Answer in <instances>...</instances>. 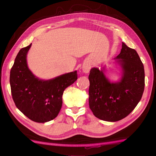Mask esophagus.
<instances>
[{
	"mask_svg": "<svg viewBox=\"0 0 156 156\" xmlns=\"http://www.w3.org/2000/svg\"><path fill=\"white\" fill-rule=\"evenodd\" d=\"M90 68H91L90 64V63H88V62L84 63L83 65V67H82L83 72L85 73H88L90 72Z\"/></svg>",
	"mask_w": 156,
	"mask_h": 156,
	"instance_id": "34e87169",
	"label": "esophagus"
}]
</instances>
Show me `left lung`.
I'll use <instances>...</instances> for the list:
<instances>
[{
    "label": "left lung",
    "mask_w": 156,
    "mask_h": 156,
    "mask_svg": "<svg viewBox=\"0 0 156 156\" xmlns=\"http://www.w3.org/2000/svg\"><path fill=\"white\" fill-rule=\"evenodd\" d=\"M118 59L122 69L120 81L111 83L104 68H93L88 76L89 107L98 119L116 122L129 115L141 100L144 89V69L136 51L122 42Z\"/></svg>",
    "instance_id": "obj_1"
}]
</instances>
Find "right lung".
I'll return each mask as SVG.
<instances>
[{"label":"right lung","instance_id":"1","mask_svg":"<svg viewBox=\"0 0 156 156\" xmlns=\"http://www.w3.org/2000/svg\"><path fill=\"white\" fill-rule=\"evenodd\" d=\"M32 44L19 52L10 71L12 98L17 108L31 120L44 123L57 116L64 90L77 79V71L50 80H41L28 68L27 55Z\"/></svg>","mask_w":156,"mask_h":156}]
</instances>
